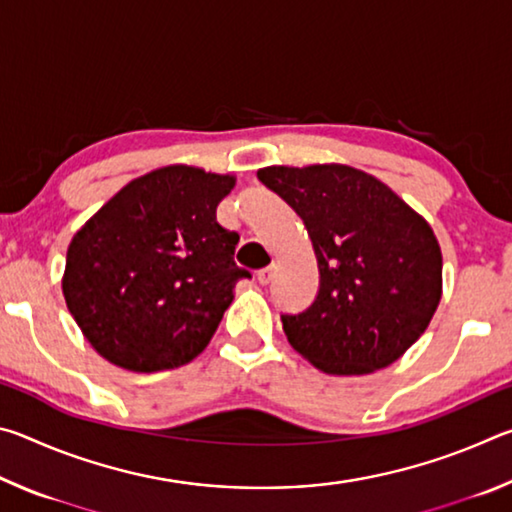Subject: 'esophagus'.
<instances>
[{"label":"esophagus","mask_w":512,"mask_h":512,"mask_svg":"<svg viewBox=\"0 0 512 512\" xmlns=\"http://www.w3.org/2000/svg\"><path fill=\"white\" fill-rule=\"evenodd\" d=\"M273 275H275V266H266L257 273V280H259V284H264V287H266V284H271Z\"/></svg>","instance_id":"1"}]
</instances>
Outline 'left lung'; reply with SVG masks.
Segmentation results:
<instances>
[{
	"mask_svg": "<svg viewBox=\"0 0 512 512\" xmlns=\"http://www.w3.org/2000/svg\"><path fill=\"white\" fill-rule=\"evenodd\" d=\"M314 244L316 300L282 316L293 350L327 375H368L420 339L443 296V255L431 225L391 187L348 164L264 167Z\"/></svg>",
	"mask_w": 512,
	"mask_h": 512,
	"instance_id": "1",
	"label": "left lung"
}]
</instances>
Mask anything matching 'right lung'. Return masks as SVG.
I'll list each match as a JSON object with an SVG mask.
<instances>
[{
	"label": "right lung",
	"instance_id": "1",
	"mask_svg": "<svg viewBox=\"0 0 512 512\" xmlns=\"http://www.w3.org/2000/svg\"><path fill=\"white\" fill-rule=\"evenodd\" d=\"M237 178L169 164L135 178L85 221L67 248L63 296L103 359L133 372L201 354L250 277L239 235L216 221Z\"/></svg>",
	"mask_w": 512,
	"mask_h": 512
}]
</instances>
